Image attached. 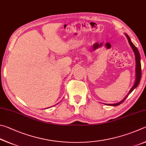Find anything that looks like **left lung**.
Here are the masks:
<instances>
[{"label": "left lung", "mask_w": 146, "mask_h": 146, "mask_svg": "<svg viewBox=\"0 0 146 146\" xmlns=\"http://www.w3.org/2000/svg\"><path fill=\"white\" fill-rule=\"evenodd\" d=\"M126 37L127 38V40H128L129 45H131V47L132 48L133 50V52L135 53V60H136V80H135V83L134 84V85L132 86V88H131V90H129V93L127 94V96L125 97L124 99H122V100L121 102H119V103H118L110 104L109 105H110V106H118V105H119V104H121V103H123V102L125 100H126V99L127 98V97H128L129 94L132 92V91L135 88H137V86L139 85V84L140 81V79H141V76H142V70H141V63H140V53L139 52V50H138L137 48L135 47L133 43L131 42V39H130L129 36L126 35Z\"/></svg>", "instance_id": "1"}]
</instances>
